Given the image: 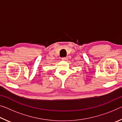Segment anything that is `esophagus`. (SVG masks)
<instances>
[{
	"mask_svg": "<svg viewBox=\"0 0 122 122\" xmlns=\"http://www.w3.org/2000/svg\"><path fill=\"white\" fill-rule=\"evenodd\" d=\"M62 60L63 61H66L67 60V57H63L62 58Z\"/></svg>",
	"mask_w": 122,
	"mask_h": 122,
	"instance_id": "34e87169",
	"label": "esophagus"
}]
</instances>
